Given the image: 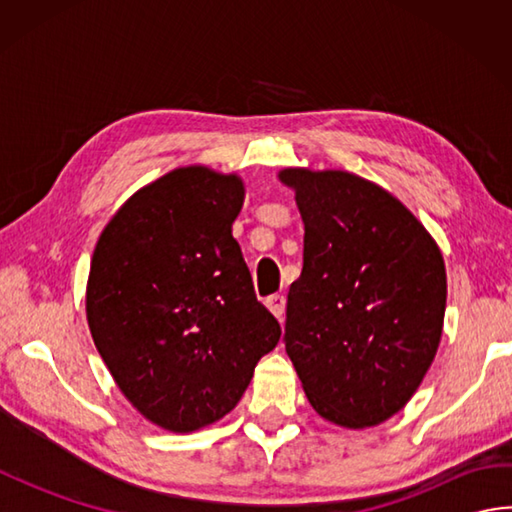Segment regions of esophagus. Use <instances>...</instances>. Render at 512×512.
Returning <instances> with one entry per match:
<instances>
[{
    "label": "esophagus",
    "mask_w": 512,
    "mask_h": 512,
    "mask_svg": "<svg viewBox=\"0 0 512 512\" xmlns=\"http://www.w3.org/2000/svg\"><path fill=\"white\" fill-rule=\"evenodd\" d=\"M266 306L281 321V317H284V312H286V297L284 295H270L266 299Z\"/></svg>",
    "instance_id": "1"
}]
</instances>
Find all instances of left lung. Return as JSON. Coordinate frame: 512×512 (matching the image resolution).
I'll list each match as a JSON object with an SVG mask.
<instances>
[{
    "label": "left lung",
    "instance_id": "obj_1",
    "mask_svg": "<svg viewBox=\"0 0 512 512\" xmlns=\"http://www.w3.org/2000/svg\"><path fill=\"white\" fill-rule=\"evenodd\" d=\"M306 226L286 352L325 420L361 429L407 405L436 356L447 273L394 195L347 171L286 169Z\"/></svg>",
    "mask_w": 512,
    "mask_h": 512
}]
</instances>
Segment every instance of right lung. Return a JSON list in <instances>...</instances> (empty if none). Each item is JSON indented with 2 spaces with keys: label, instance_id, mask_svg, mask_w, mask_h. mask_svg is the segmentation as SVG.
I'll return each instance as SVG.
<instances>
[{
  "label": "right lung",
  "instance_id": "obj_1",
  "mask_svg": "<svg viewBox=\"0 0 512 512\" xmlns=\"http://www.w3.org/2000/svg\"><path fill=\"white\" fill-rule=\"evenodd\" d=\"M242 202L239 178L176 169L129 198L94 248L96 350L162 429L187 433L226 416L281 336L231 235Z\"/></svg>",
  "mask_w": 512,
  "mask_h": 512
}]
</instances>
